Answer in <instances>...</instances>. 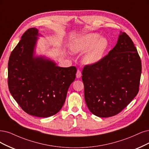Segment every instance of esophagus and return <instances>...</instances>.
Returning <instances> with one entry per match:
<instances>
[{"mask_svg":"<svg viewBox=\"0 0 149 149\" xmlns=\"http://www.w3.org/2000/svg\"><path fill=\"white\" fill-rule=\"evenodd\" d=\"M81 76V73L80 70H77V74H76V77L77 78H80Z\"/></svg>","mask_w":149,"mask_h":149,"instance_id":"esophagus-1","label":"esophagus"}]
</instances>
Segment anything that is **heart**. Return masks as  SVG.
<instances>
[{"instance_id":"1","label":"heart","mask_w":149,"mask_h":149,"mask_svg":"<svg viewBox=\"0 0 149 149\" xmlns=\"http://www.w3.org/2000/svg\"><path fill=\"white\" fill-rule=\"evenodd\" d=\"M97 33H90L77 39L72 45L74 53H83L85 54L83 62L85 64H94L102 59L109 46V42L105 37H100Z\"/></svg>"}]
</instances>
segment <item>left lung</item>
<instances>
[{"mask_svg":"<svg viewBox=\"0 0 149 149\" xmlns=\"http://www.w3.org/2000/svg\"><path fill=\"white\" fill-rule=\"evenodd\" d=\"M141 61L133 42L120 32L116 45L100 61L82 70L85 100L96 116H114L124 109L139 92Z\"/></svg>","mask_w":149,"mask_h":149,"instance_id":"8db88e82","label":"left lung"}]
</instances>
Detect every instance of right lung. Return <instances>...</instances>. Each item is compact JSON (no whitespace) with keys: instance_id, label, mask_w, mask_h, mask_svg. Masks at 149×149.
Instances as JSON below:
<instances>
[{"instance_id":"obj_1","label":"right lung","mask_w":149,"mask_h":149,"mask_svg":"<svg viewBox=\"0 0 149 149\" xmlns=\"http://www.w3.org/2000/svg\"><path fill=\"white\" fill-rule=\"evenodd\" d=\"M38 29H27L11 53L8 85L15 100L31 115L49 117L57 113L75 79L74 66L61 68L53 61L35 56Z\"/></svg>"}]
</instances>
